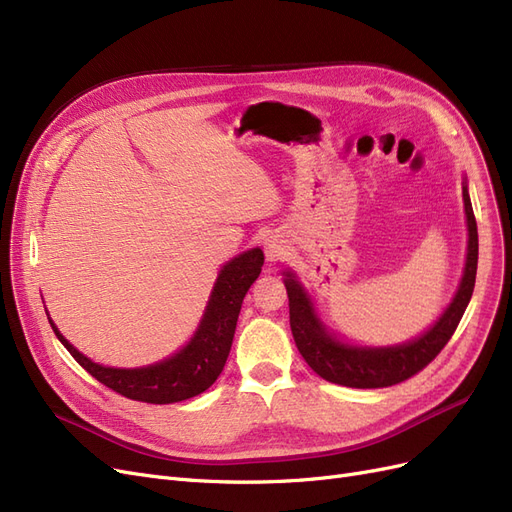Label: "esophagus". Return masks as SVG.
I'll list each match as a JSON object with an SVG mask.
<instances>
[{"label":"esophagus","mask_w":512,"mask_h":512,"mask_svg":"<svg viewBox=\"0 0 512 512\" xmlns=\"http://www.w3.org/2000/svg\"><path fill=\"white\" fill-rule=\"evenodd\" d=\"M263 249H266V261L276 263L287 253V240L283 234H270L266 238V246H263Z\"/></svg>","instance_id":"esophagus-1"}]
</instances>
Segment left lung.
I'll use <instances>...</instances> for the list:
<instances>
[{
	"mask_svg": "<svg viewBox=\"0 0 512 512\" xmlns=\"http://www.w3.org/2000/svg\"><path fill=\"white\" fill-rule=\"evenodd\" d=\"M461 195H464L468 227L464 272H461V280L449 306L417 338L387 346H364L346 342L323 323L315 298L302 285L298 274L291 268L283 272L289 295V323L295 346H298V351L306 359V364L321 378H325V381L355 389H378L398 385L412 374L423 370L444 349V344L451 340L472 298L478 263V232L466 176L464 183H461Z\"/></svg>",
	"mask_w": 512,
	"mask_h": 512,
	"instance_id": "8db88e82",
	"label": "left lung"
}]
</instances>
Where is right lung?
<instances>
[{"instance_id":"1","label":"right lung","mask_w":512,"mask_h":512,"mask_svg":"<svg viewBox=\"0 0 512 512\" xmlns=\"http://www.w3.org/2000/svg\"><path fill=\"white\" fill-rule=\"evenodd\" d=\"M261 266L263 251L259 246L223 263L217 280H214L204 315L189 342L180 346L170 357L148 366L114 368L97 364V361L82 355L59 332L51 315H48V323H51L55 336L72 353L78 364L112 391L125 395L129 400L146 404L183 402L206 391L223 372L229 349H232L234 342L242 300L257 280Z\"/></svg>"}]
</instances>
